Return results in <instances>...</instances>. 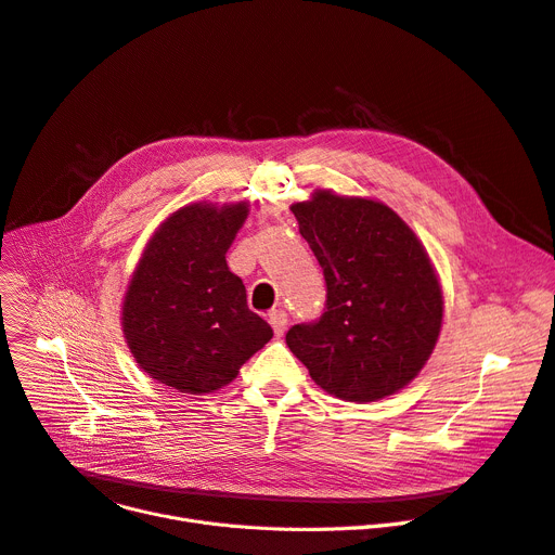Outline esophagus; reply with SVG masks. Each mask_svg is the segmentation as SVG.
I'll return each instance as SVG.
<instances>
[{"mask_svg":"<svg viewBox=\"0 0 555 555\" xmlns=\"http://www.w3.org/2000/svg\"><path fill=\"white\" fill-rule=\"evenodd\" d=\"M268 317H270V323H272V327H274V335L281 337L283 332H285V325H287V314H285V310H272Z\"/></svg>","mask_w":555,"mask_h":555,"instance_id":"1","label":"esophagus"}]
</instances>
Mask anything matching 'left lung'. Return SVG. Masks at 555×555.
Here are the masks:
<instances>
[{"mask_svg":"<svg viewBox=\"0 0 555 555\" xmlns=\"http://www.w3.org/2000/svg\"><path fill=\"white\" fill-rule=\"evenodd\" d=\"M289 209L323 270L327 301L317 323L287 330V348L339 399L361 403L399 392L426 365L444 319L426 247L373 198L317 190Z\"/></svg>","mask_w":555,"mask_h":555,"instance_id":"1","label":"left lung"}]
</instances>
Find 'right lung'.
Returning <instances> with one entry per match:
<instances>
[{"instance_id": "obj_1", "label": "right lung", "mask_w": 555, "mask_h": 555, "mask_svg": "<svg viewBox=\"0 0 555 555\" xmlns=\"http://www.w3.org/2000/svg\"><path fill=\"white\" fill-rule=\"evenodd\" d=\"M247 203H192L169 214L146 241L122 301L125 341L142 371L178 392L205 395L236 379L272 339L247 308L225 254Z\"/></svg>"}]
</instances>
